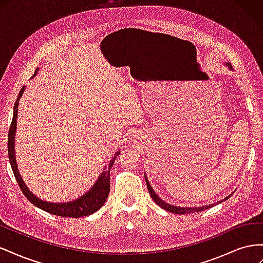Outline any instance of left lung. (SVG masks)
Segmentation results:
<instances>
[{
	"instance_id": "8db88e82",
	"label": "left lung",
	"mask_w": 263,
	"mask_h": 263,
	"mask_svg": "<svg viewBox=\"0 0 263 263\" xmlns=\"http://www.w3.org/2000/svg\"><path fill=\"white\" fill-rule=\"evenodd\" d=\"M227 66L230 67L229 65H227ZM230 68H232V67H230ZM145 178H146V177H145ZM146 182H147V187H148V191H149V194H150L151 198H153V200H154L159 206H160V208H162L163 210L168 211V212H170V213L180 214V215H182V214H190V213H196V212H202V211H205V210H209L210 208H213V206L215 205V204H211V205L203 206V208H178V206L170 205V204H168V203L163 202V201L161 200V198L159 197V196L154 192V190H153V187L150 186L147 178H146ZM230 196H232V195L227 196L224 201H226L227 198H229ZM221 202H222V201H221ZM219 203H220V202H219Z\"/></svg>"
}]
</instances>
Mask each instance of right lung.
<instances>
[{
    "label": "right lung",
    "instance_id": "right-lung-1",
    "mask_svg": "<svg viewBox=\"0 0 263 263\" xmlns=\"http://www.w3.org/2000/svg\"><path fill=\"white\" fill-rule=\"evenodd\" d=\"M37 73V70L35 71L34 76ZM25 90V86H23L18 97L16 99V102L14 104V110H13V119L9 129V137H7V151H9V158H10V163L12 166V170L14 173V177L16 179L18 186L21 187L22 192L24 193L27 197V200L34 204L37 208H39L43 211L48 212L50 214L57 215V216H62V217H73L78 218L81 216H87V215H91L99 211L103 205H104L106 198L109 193V172L110 168L115 161V159L117 156H115L112 160L109 161L108 165L105 168V170L102 172L101 177L99 180L95 183L94 186L81 196L78 200L73 202H69V203H48L39 200L34 194H31L29 191L27 190L26 185L24 184V182L20 176V173L17 171V165H16V159H15V154H14V137H15V132H16V119H17V108H18V101L22 97V94ZM118 155V153H116Z\"/></svg>",
    "mask_w": 263,
    "mask_h": 263
}]
</instances>
